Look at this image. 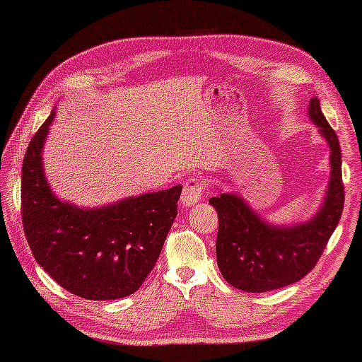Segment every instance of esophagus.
Listing matches in <instances>:
<instances>
[{
    "label": "esophagus",
    "mask_w": 362,
    "mask_h": 362,
    "mask_svg": "<svg viewBox=\"0 0 362 362\" xmlns=\"http://www.w3.org/2000/svg\"><path fill=\"white\" fill-rule=\"evenodd\" d=\"M204 193V183L197 179V177H191L189 180H187L185 185H183L182 191V197L180 201L185 206H193L201 201Z\"/></svg>",
    "instance_id": "1"
}]
</instances>
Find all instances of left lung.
<instances>
[{
  "label": "left lung",
  "mask_w": 362,
  "mask_h": 362,
  "mask_svg": "<svg viewBox=\"0 0 362 362\" xmlns=\"http://www.w3.org/2000/svg\"><path fill=\"white\" fill-rule=\"evenodd\" d=\"M308 115L328 143L332 169L324 201L311 219L275 226L259 216L241 196L221 193L210 199L219 218L218 267L236 289L266 292L302 280L316 266L341 219L344 183L339 140L320 110L319 98H311Z\"/></svg>",
  "instance_id": "left-lung-1"
}]
</instances>
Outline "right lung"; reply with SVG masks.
<instances>
[{"instance_id": "1", "label": "right lung", "mask_w": 362, "mask_h": 362, "mask_svg": "<svg viewBox=\"0 0 362 362\" xmlns=\"http://www.w3.org/2000/svg\"><path fill=\"white\" fill-rule=\"evenodd\" d=\"M56 112L30 140L21 168V218L35 261L60 286L87 300H117L141 286L177 216L182 185L78 206L52 193L43 148Z\"/></svg>"}]
</instances>
